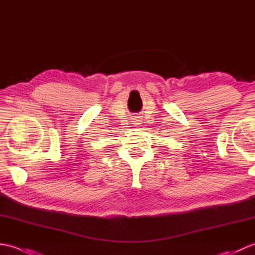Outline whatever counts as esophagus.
<instances>
[{"label": "esophagus", "instance_id": "obj_1", "mask_svg": "<svg viewBox=\"0 0 255 255\" xmlns=\"http://www.w3.org/2000/svg\"><path fill=\"white\" fill-rule=\"evenodd\" d=\"M138 118H139V117H134V118L132 119V124H134V125H138V124H139L138 122L140 121V119H138Z\"/></svg>", "mask_w": 255, "mask_h": 255}]
</instances>
